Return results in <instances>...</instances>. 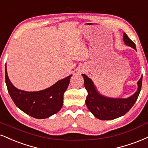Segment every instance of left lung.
Segmentation results:
<instances>
[{"label":"left lung","mask_w":148,"mask_h":148,"mask_svg":"<svg viewBox=\"0 0 148 148\" xmlns=\"http://www.w3.org/2000/svg\"><path fill=\"white\" fill-rule=\"evenodd\" d=\"M123 40L125 43L136 50V45L128 37L127 35L123 34ZM84 77L85 88L88 92L86 98V105L88 110L93 116L100 120H113L121 117L129 112L134 105L142 86V78L138 81V89L134 94L128 98H109L102 96L96 91L94 84L91 79L86 75L82 74Z\"/></svg>","instance_id":"obj_1"}]
</instances>
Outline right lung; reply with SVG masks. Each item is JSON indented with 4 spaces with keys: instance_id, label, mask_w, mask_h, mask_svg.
I'll list each match as a JSON object with an SVG mask.
<instances>
[{
    "instance_id": "right-lung-1",
    "label": "right lung",
    "mask_w": 148,
    "mask_h": 148,
    "mask_svg": "<svg viewBox=\"0 0 148 148\" xmlns=\"http://www.w3.org/2000/svg\"><path fill=\"white\" fill-rule=\"evenodd\" d=\"M71 76L72 75L59 80L45 90L27 92L18 89L12 84L5 69V83L16 106L25 114L38 119H46L60 110L63 105L64 93Z\"/></svg>"
}]
</instances>
